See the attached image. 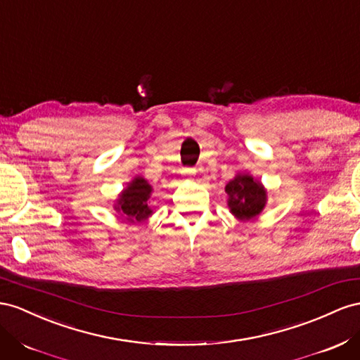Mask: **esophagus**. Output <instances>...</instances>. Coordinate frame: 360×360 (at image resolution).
<instances>
[{"instance_id": "obj_1", "label": "esophagus", "mask_w": 360, "mask_h": 360, "mask_svg": "<svg viewBox=\"0 0 360 360\" xmlns=\"http://www.w3.org/2000/svg\"><path fill=\"white\" fill-rule=\"evenodd\" d=\"M181 174H183V176H192V174H195V169H193V168H183Z\"/></svg>"}]
</instances>
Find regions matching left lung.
<instances>
[{"label": "left lung", "instance_id": "1", "mask_svg": "<svg viewBox=\"0 0 360 360\" xmlns=\"http://www.w3.org/2000/svg\"><path fill=\"white\" fill-rule=\"evenodd\" d=\"M226 192L229 193V207L239 219H251L259 215L266 202L265 189L247 174H240L231 180L226 186Z\"/></svg>", "mask_w": 360, "mask_h": 360}]
</instances>
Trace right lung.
Returning a JSON list of instances; mask_svg holds the SVG:
<instances>
[{
    "label": "right lung",
    "mask_w": 360,
    "mask_h": 360,
    "mask_svg": "<svg viewBox=\"0 0 360 360\" xmlns=\"http://www.w3.org/2000/svg\"><path fill=\"white\" fill-rule=\"evenodd\" d=\"M151 186L141 177L134 179L130 186L121 193V198L118 201L116 209L121 210L129 221H143L151 215L150 209V195H151Z\"/></svg>",
    "instance_id": "right-lung-1"
}]
</instances>
